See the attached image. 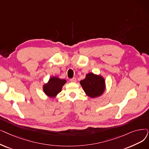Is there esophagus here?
I'll list each match as a JSON object with an SVG mask.
<instances>
[{
  "mask_svg": "<svg viewBox=\"0 0 149 149\" xmlns=\"http://www.w3.org/2000/svg\"><path fill=\"white\" fill-rule=\"evenodd\" d=\"M70 80L71 82H74V83H75V82L77 81V79H76V78H75V77H74V78L71 79Z\"/></svg>",
  "mask_w": 149,
  "mask_h": 149,
  "instance_id": "1",
  "label": "esophagus"
}]
</instances>
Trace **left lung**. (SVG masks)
I'll list each match as a JSON object with an SVG mask.
<instances>
[{"mask_svg":"<svg viewBox=\"0 0 149 149\" xmlns=\"http://www.w3.org/2000/svg\"><path fill=\"white\" fill-rule=\"evenodd\" d=\"M80 83L86 94L91 98L100 96L105 89V79L101 75L91 72L86 74L85 79Z\"/></svg>","mask_w":149,"mask_h":149,"instance_id":"obj_1","label":"left lung"}]
</instances>
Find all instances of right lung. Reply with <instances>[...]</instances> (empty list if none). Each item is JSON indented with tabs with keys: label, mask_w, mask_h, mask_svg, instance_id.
I'll return each instance as SVG.
<instances>
[{
	"label": "right lung",
	"mask_w": 149,
	"mask_h": 149,
	"mask_svg": "<svg viewBox=\"0 0 149 149\" xmlns=\"http://www.w3.org/2000/svg\"><path fill=\"white\" fill-rule=\"evenodd\" d=\"M66 83L64 79H60L57 77H52L47 83L44 84L43 91L44 93L51 98H54L61 92L63 86Z\"/></svg>",
	"instance_id": "obj_1"
}]
</instances>
